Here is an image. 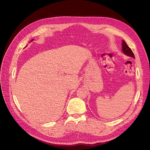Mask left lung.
I'll use <instances>...</instances> for the list:
<instances>
[{
	"mask_svg": "<svg viewBox=\"0 0 150 150\" xmlns=\"http://www.w3.org/2000/svg\"><path fill=\"white\" fill-rule=\"evenodd\" d=\"M122 52L127 56L135 58L134 54L132 52V51H131V49L128 47V45L126 44V43L123 40H122Z\"/></svg>",
	"mask_w": 150,
	"mask_h": 150,
	"instance_id": "left-lung-1",
	"label": "left lung"
}]
</instances>
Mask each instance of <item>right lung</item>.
Returning <instances> with one entry per match:
<instances>
[{
    "instance_id": "right-lung-1",
    "label": "right lung",
    "mask_w": 150,
    "mask_h": 150,
    "mask_svg": "<svg viewBox=\"0 0 150 150\" xmlns=\"http://www.w3.org/2000/svg\"><path fill=\"white\" fill-rule=\"evenodd\" d=\"M33 40H34V39H32V40H30V42H31V41H33Z\"/></svg>"
}]
</instances>
